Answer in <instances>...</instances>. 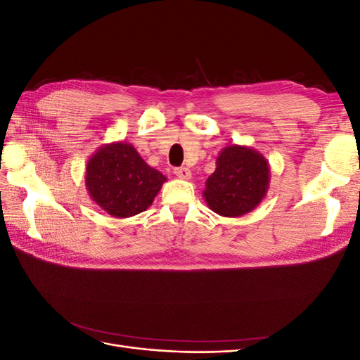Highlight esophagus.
I'll return each instance as SVG.
<instances>
[{
  "mask_svg": "<svg viewBox=\"0 0 360 360\" xmlns=\"http://www.w3.org/2000/svg\"><path fill=\"white\" fill-rule=\"evenodd\" d=\"M174 174H176V176H177L179 179H183V180H189V179L192 177L191 169H189V168H186V167L176 168V169H174Z\"/></svg>",
  "mask_w": 360,
  "mask_h": 360,
  "instance_id": "esophagus-1",
  "label": "esophagus"
}]
</instances>
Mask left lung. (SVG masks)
I'll return each mask as SVG.
<instances>
[{
	"mask_svg": "<svg viewBox=\"0 0 360 360\" xmlns=\"http://www.w3.org/2000/svg\"><path fill=\"white\" fill-rule=\"evenodd\" d=\"M270 169L263 155L245 146L225 147L216 159V171L205 181L204 198L210 209L226 217L254 210L266 197Z\"/></svg>",
	"mask_w": 360,
	"mask_h": 360,
	"instance_id": "1",
	"label": "left lung"
}]
</instances>
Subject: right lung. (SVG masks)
I'll list each match as a JSON object with an SVG mask.
<instances>
[{
    "instance_id": "add662e5",
    "label": "right lung",
    "mask_w": 360,
    "mask_h": 360,
    "mask_svg": "<svg viewBox=\"0 0 360 360\" xmlns=\"http://www.w3.org/2000/svg\"><path fill=\"white\" fill-rule=\"evenodd\" d=\"M167 177L148 167L134 146L112 143L101 147L85 169V186L93 201L114 217L147 210Z\"/></svg>"
}]
</instances>
